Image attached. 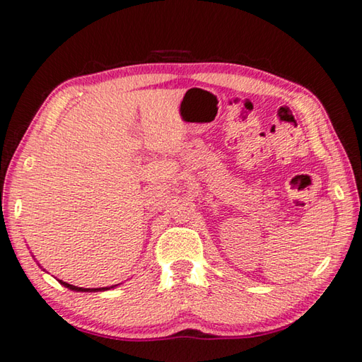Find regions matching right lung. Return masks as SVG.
<instances>
[{"label":"right lung","instance_id":"right-lung-1","mask_svg":"<svg viewBox=\"0 0 362 362\" xmlns=\"http://www.w3.org/2000/svg\"><path fill=\"white\" fill-rule=\"evenodd\" d=\"M45 271V269H44ZM63 286H66L68 290L71 291H77V293H96V291H107V290H112V288H115L117 285H112V286H106V288H81V286H74L71 284H66V281L63 280H58Z\"/></svg>","mask_w":362,"mask_h":362}]
</instances>
